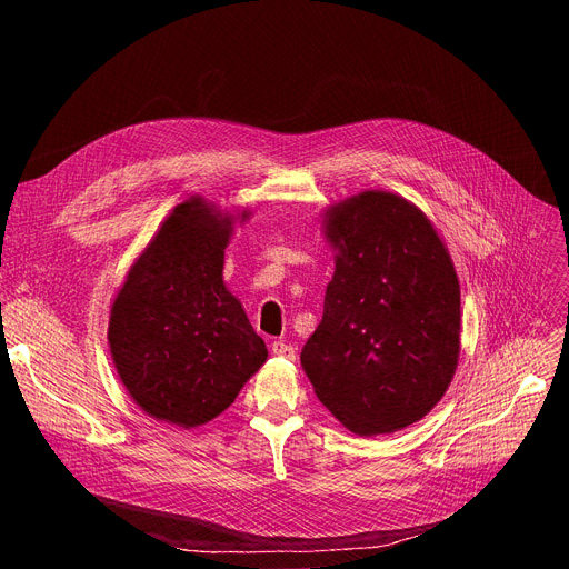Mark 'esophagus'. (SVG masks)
I'll return each instance as SVG.
<instances>
[{
  "label": "esophagus",
  "instance_id": "obj_1",
  "mask_svg": "<svg viewBox=\"0 0 569 569\" xmlns=\"http://www.w3.org/2000/svg\"><path fill=\"white\" fill-rule=\"evenodd\" d=\"M270 349H272V353H274V356L288 358V360H295V353H297V349H295L292 345L283 342V340H274V342L270 345Z\"/></svg>",
  "mask_w": 569,
  "mask_h": 569
}]
</instances>
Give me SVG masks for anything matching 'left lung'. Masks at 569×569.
I'll return each mask as SVG.
<instances>
[{"label":"left lung","instance_id":"1","mask_svg":"<svg viewBox=\"0 0 569 569\" xmlns=\"http://www.w3.org/2000/svg\"><path fill=\"white\" fill-rule=\"evenodd\" d=\"M340 250L323 315L301 349L317 398L360 437L423 419L459 358V281L430 220L408 200L365 191L329 209Z\"/></svg>","mask_w":569,"mask_h":569}]
</instances>
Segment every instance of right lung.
Segmentation results:
<instances>
[{
	"label": "right lung",
	"instance_id": "right-lung-1",
	"mask_svg": "<svg viewBox=\"0 0 569 569\" xmlns=\"http://www.w3.org/2000/svg\"><path fill=\"white\" fill-rule=\"evenodd\" d=\"M231 220L200 198L182 202L137 259L110 312V351L139 408L196 428L224 412L268 358L224 288Z\"/></svg>",
	"mask_w": 569,
	"mask_h": 569
}]
</instances>
